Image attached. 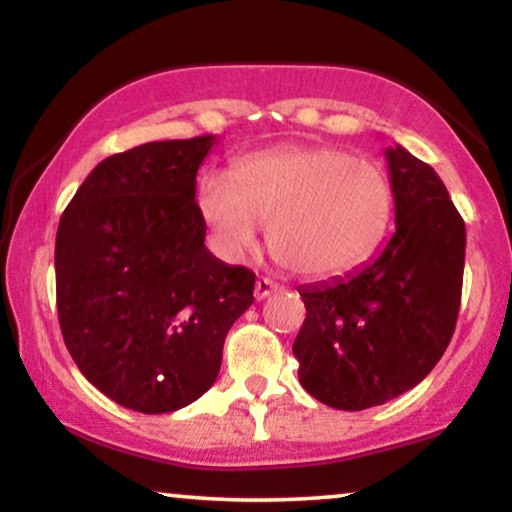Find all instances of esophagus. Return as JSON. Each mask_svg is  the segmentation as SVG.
Segmentation results:
<instances>
[{"instance_id": "1", "label": "esophagus", "mask_w": 512, "mask_h": 512, "mask_svg": "<svg viewBox=\"0 0 512 512\" xmlns=\"http://www.w3.org/2000/svg\"><path fill=\"white\" fill-rule=\"evenodd\" d=\"M272 291H277V282H272L270 277H258L256 279V286H254L256 300H265Z\"/></svg>"}]
</instances>
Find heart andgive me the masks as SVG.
<instances>
[{
  "instance_id": "b5f03b06",
  "label": "heart",
  "mask_w": 512,
  "mask_h": 512,
  "mask_svg": "<svg viewBox=\"0 0 512 512\" xmlns=\"http://www.w3.org/2000/svg\"><path fill=\"white\" fill-rule=\"evenodd\" d=\"M195 209L221 256L240 258L268 223V244L286 268L333 277L380 244L394 191L380 167L335 146H279L237 158L230 177L202 174Z\"/></svg>"
}]
</instances>
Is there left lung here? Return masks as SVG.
Here are the masks:
<instances>
[{
	"instance_id": "8db88e82",
	"label": "left lung",
	"mask_w": 512,
	"mask_h": 512,
	"mask_svg": "<svg viewBox=\"0 0 512 512\" xmlns=\"http://www.w3.org/2000/svg\"><path fill=\"white\" fill-rule=\"evenodd\" d=\"M396 230L377 258L333 282L298 289L307 317L293 354L317 401L366 410L405 394L450 345L461 303L466 226L431 165L384 151Z\"/></svg>"
}]
</instances>
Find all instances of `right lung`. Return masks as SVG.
<instances>
[{
  "label": "right lung",
  "mask_w": 512,
  "mask_h": 512,
  "mask_svg": "<svg viewBox=\"0 0 512 512\" xmlns=\"http://www.w3.org/2000/svg\"><path fill=\"white\" fill-rule=\"evenodd\" d=\"M216 137L149 142L104 158L60 216L62 338L86 380L160 415L212 387L256 275L205 247L195 177Z\"/></svg>",
  "instance_id": "right-lung-1"
}]
</instances>
